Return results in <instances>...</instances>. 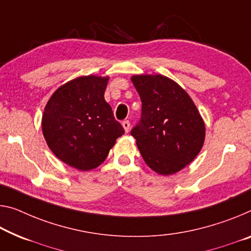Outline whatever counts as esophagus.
Wrapping results in <instances>:
<instances>
[{"instance_id": "obj_1", "label": "esophagus", "mask_w": 251, "mask_h": 251, "mask_svg": "<svg viewBox=\"0 0 251 251\" xmlns=\"http://www.w3.org/2000/svg\"><path fill=\"white\" fill-rule=\"evenodd\" d=\"M122 126H123V129H125L126 132H129L130 130V122L128 120H125L122 122Z\"/></svg>"}]
</instances>
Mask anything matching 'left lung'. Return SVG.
I'll return each mask as SVG.
<instances>
[{
	"mask_svg": "<svg viewBox=\"0 0 251 251\" xmlns=\"http://www.w3.org/2000/svg\"><path fill=\"white\" fill-rule=\"evenodd\" d=\"M141 117L131 130L142 158L152 171L171 175L202 149L205 126L192 99L178 84L161 75L133 76Z\"/></svg>",
	"mask_w": 251,
	"mask_h": 251,
	"instance_id": "obj_1",
	"label": "left lung"
}]
</instances>
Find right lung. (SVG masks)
I'll use <instances>...</instances> for the list:
<instances>
[{
  "instance_id": "right-lung-1",
  "label": "right lung",
  "mask_w": 251,
  "mask_h": 251,
  "mask_svg": "<svg viewBox=\"0 0 251 251\" xmlns=\"http://www.w3.org/2000/svg\"><path fill=\"white\" fill-rule=\"evenodd\" d=\"M107 77L83 76L60 86L46 105L42 132L61 161L79 171L101 165L125 133L104 100Z\"/></svg>"
}]
</instances>
